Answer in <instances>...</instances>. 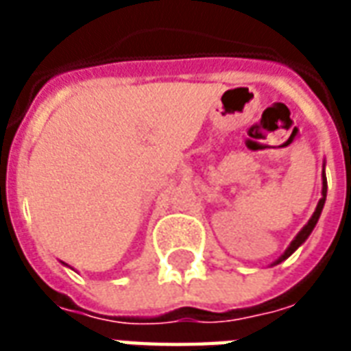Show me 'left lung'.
<instances>
[{
	"label": "left lung",
	"instance_id": "1",
	"mask_svg": "<svg viewBox=\"0 0 351 351\" xmlns=\"http://www.w3.org/2000/svg\"><path fill=\"white\" fill-rule=\"evenodd\" d=\"M324 167H325V165H324ZM322 178H324V186H322V199H319V203H317L316 210H314V214H312V218H310L308 223H306V226H304V228H302L301 231L297 233V237H295L293 241H291V244L287 246V250L284 252V254H282V256H280L276 261H274V265L282 263L284 259L289 258V256H291V254H293V252L297 250V248H299V246H301V244L304 243L306 239H308V235L312 233V229L316 228L317 220H319V214H322V210H324L325 197H327V178H325V171L322 173Z\"/></svg>",
	"mask_w": 351,
	"mask_h": 351
}]
</instances>
